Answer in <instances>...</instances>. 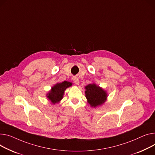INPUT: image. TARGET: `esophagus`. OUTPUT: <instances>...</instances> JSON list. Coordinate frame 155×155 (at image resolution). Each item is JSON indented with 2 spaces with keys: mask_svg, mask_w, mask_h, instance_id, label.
Instances as JSON below:
<instances>
[{
  "mask_svg": "<svg viewBox=\"0 0 155 155\" xmlns=\"http://www.w3.org/2000/svg\"><path fill=\"white\" fill-rule=\"evenodd\" d=\"M73 81H74V83L76 85H79L80 81H79V80H78V78L77 77H74L73 78Z\"/></svg>",
  "mask_w": 155,
  "mask_h": 155,
  "instance_id": "obj_1",
  "label": "esophagus"
}]
</instances>
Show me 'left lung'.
Segmentation results:
<instances>
[{
	"label": "left lung",
	"instance_id": "left-lung-1",
	"mask_svg": "<svg viewBox=\"0 0 155 155\" xmlns=\"http://www.w3.org/2000/svg\"><path fill=\"white\" fill-rule=\"evenodd\" d=\"M85 97L91 107L96 108L104 104L107 100L108 94L95 83L88 84L85 87Z\"/></svg>",
	"mask_w": 155,
	"mask_h": 155
}]
</instances>
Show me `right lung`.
Instances as JSON below:
<instances>
[{
	"instance_id": "add662e5",
	"label": "right lung",
	"mask_w": 155,
	"mask_h": 155,
	"mask_svg": "<svg viewBox=\"0 0 155 155\" xmlns=\"http://www.w3.org/2000/svg\"><path fill=\"white\" fill-rule=\"evenodd\" d=\"M71 85V82L68 81H64L61 83H57L51 87V90L47 94L46 97L53 105L58 104L62 100L66 89Z\"/></svg>"
}]
</instances>
